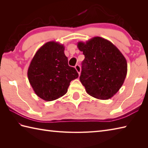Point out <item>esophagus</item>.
I'll return each mask as SVG.
<instances>
[{"label": "esophagus", "mask_w": 148, "mask_h": 148, "mask_svg": "<svg viewBox=\"0 0 148 148\" xmlns=\"http://www.w3.org/2000/svg\"><path fill=\"white\" fill-rule=\"evenodd\" d=\"M75 69H76V70L78 72V74H79V75H80V74H81V70L80 65L77 64L76 66H75Z\"/></svg>", "instance_id": "1"}]
</instances>
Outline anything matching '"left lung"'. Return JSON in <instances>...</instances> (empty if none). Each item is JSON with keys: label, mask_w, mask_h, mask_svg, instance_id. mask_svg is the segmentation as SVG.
Masks as SVG:
<instances>
[{"label": "left lung", "mask_w": 148, "mask_h": 148, "mask_svg": "<svg viewBox=\"0 0 148 148\" xmlns=\"http://www.w3.org/2000/svg\"><path fill=\"white\" fill-rule=\"evenodd\" d=\"M84 60L79 77L88 95L100 100L111 99L121 88L127 74V62L109 40L94 37L78 42Z\"/></svg>", "instance_id": "8db88e82"}]
</instances>
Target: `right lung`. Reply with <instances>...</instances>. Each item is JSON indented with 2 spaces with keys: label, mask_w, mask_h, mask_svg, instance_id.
<instances>
[{
  "label": "right lung",
  "mask_w": 148,
  "mask_h": 148,
  "mask_svg": "<svg viewBox=\"0 0 148 148\" xmlns=\"http://www.w3.org/2000/svg\"><path fill=\"white\" fill-rule=\"evenodd\" d=\"M65 47L49 41L37 50L28 69L29 83L36 95L46 101L64 96L72 80L78 77L74 67L68 64Z\"/></svg>",
  "instance_id": "obj_1"
}]
</instances>
